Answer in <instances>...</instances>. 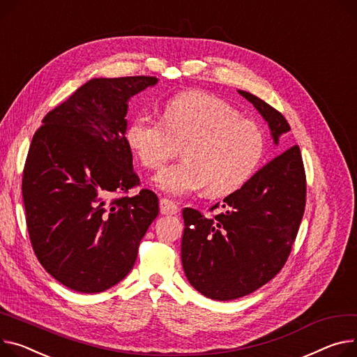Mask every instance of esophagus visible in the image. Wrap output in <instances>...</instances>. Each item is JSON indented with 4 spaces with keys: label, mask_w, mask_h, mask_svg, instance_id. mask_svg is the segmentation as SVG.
<instances>
[{
    "label": "esophagus",
    "mask_w": 357,
    "mask_h": 357,
    "mask_svg": "<svg viewBox=\"0 0 357 357\" xmlns=\"http://www.w3.org/2000/svg\"><path fill=\"white\" fill-rule=\"evenodd\" d=\"M159 208H160V213H163V215H175V213L179 211L178 205L174 201L166 199V198H162L159 201Z\"/></svg>",
    "instance_id": "34e87169"
}]
</instances>
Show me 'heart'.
<instances>
[{"mask_svg":"<svg viewBox=\"0 0 357 357\" xmlns=\"http://www.w3.org/2000/svg\"><path fill=\"white\" fill-rule=\"evenodd\" d=\"M126 144L146 169L160 166L182 148V162L153 179L165 194L183 197L206 188L209 197H225L243 188L266 153V135L220 98L202 91L176 94L165 103L160 121L135 116Z\"/></svg>","mask_w":357,"mask_h":357,"instance_id":"1","label":"heart"}]
</instances>
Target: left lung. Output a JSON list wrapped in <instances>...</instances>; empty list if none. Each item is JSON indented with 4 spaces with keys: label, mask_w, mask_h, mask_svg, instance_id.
Listing matches in <instances>:
<instances>
[{
    "label": "left lung",
    "mask_w": 357,
    "mask_h": 357,
    "mask_svg": "<svg viewBox=\"0 0 357 357\" xmlns=\"http://www.w3.org/2000/svg\"><path fill=\"white\" fill-rule=\"evenodd\" d=\"M238 93L266 119L277 145L278 137L290 130L286 117L254 94ZM305 189L301 152L294 145L224 198V209L213 217L185 208L181 258L191 286L208 298L228 301L273 280L296 241ZM217 208L220 204L211 211Z\"/></svg>",
    "instance_id": "1"
}]
</instances>
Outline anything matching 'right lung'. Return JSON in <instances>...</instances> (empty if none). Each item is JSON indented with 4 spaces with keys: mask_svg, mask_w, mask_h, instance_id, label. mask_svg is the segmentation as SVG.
Returning <instances> with one entry per match:
<instances>
[{
    "mask_svg": "<svg viewBox=\"0 0 357 357\" xmlns=\"http://www.w3.org/2000/svg\"><path fill=\"white\" fill-rule=\"evenodd\" d=\"M156 77L91 79L47 113L22 172L30 241L45 271L79 293H100L132 270L159 213L126 144L128 102ZM117 193L121 197H114Z\"/></svg>",
    "mask_w": 357,
    "mask_h": 357,
    "instance_id": "obj_1",
    "label": "right lung"
}]
</instances>
